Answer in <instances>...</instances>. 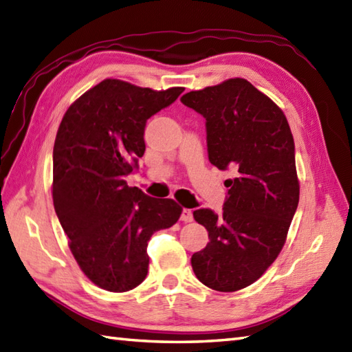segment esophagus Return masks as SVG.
I'll return each instance as SVG.
<instances>
[{
	"mask_svg": "<svg viewBox=\"0 0 352 352\" xmlns=\"http://www.w3.org/2000/svg\"><path fill=\"white\" fill-rule=\"evenodd\" d=\"M181 220H182L184 223H191V221H192V210H191V209H182Z\"/></svg>",
	"mask_w": 352,
	"mask_h": 352,
	"instance_id": "34e87169",
	"label": "esophagus"
}]
</instances>
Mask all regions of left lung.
Returning a JSON list of instances; mask_svg holds the SVG:
<instances>
[{"label": "left lung", "instance_id": "1", "mask_svg": "<svg viewBox=\"0 0 352 352\" xmlns=\"http://www.w3.org/2000/svg\"><path fill=\"white\" fill-rule=\"evenodd\" d=\"M182 104L206 119L210 164L233 170L221 214L194 210L208 245L191 257L200 282L220 292L254 283L282 252L300 200L286 116L244 78L190 91Z\"/></svg>", "mask_w": 352, "mask_h": 352}]
</instances>
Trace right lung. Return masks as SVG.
Wrapping results in <instances>:
<instances>
[{"instance_id": "right-lung-1", "label": "right lung", "mask_w": 352, "mask_h": 352, "mask_svg": "<svg viewBox=\"0 0 352 352\" xmlns=\"http://www.w3.org/2000/svg\"><path fill=\"white\" fill-rule=\"evenodd\" d=\"M184 87L156 91L120 80L100 81L67 108L52 153V200L69 248L90 282L126 292L147 276V242L182 214L171 199L128 186L146 151L147 119Z\"/></svg>"}]
</instances>
